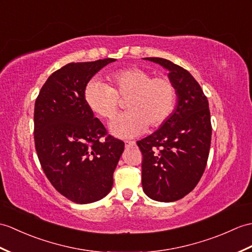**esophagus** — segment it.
I'll return each mask as SVG.
<instances>
[{"label": "esophagus", "mask_w": 252, "mask_h": 252, "mask_svg": "<svg viewBox=\"0 0 252 252\" xmlns=\"http://www.w3.org/2000/svg\"><path fill=\"white\" fill-rule=\"evenodd\" d=\"M135 145H136L135 142H126V143H125L126 148H132V147H134V146H135Z\"/></svg>", "instance_id": "34e87169"}]
</instances>
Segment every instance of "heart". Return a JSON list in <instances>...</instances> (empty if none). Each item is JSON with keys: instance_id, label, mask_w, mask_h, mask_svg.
<instances>
[{"instance_id": "b5f03b06", "label": "heart", "mask_w": 252, "mask_h": 252, "mask_svg": "<svg viewBox=\"0 0 252 252\" xmlns=\"http://www.w3.org/2000/svg\"><path fill=\"white\" fill-rule=\"evenodd\" d=\"M110 86L92 79L84 90V99L99 118L110 119L119 108V97L127 98L126 113L110 122L115 136L132 138L143 134L148 126H161L173 113L176 90L166 77H154L139 67L119 69L108 76Z\"/></svg>"}]
</instances>
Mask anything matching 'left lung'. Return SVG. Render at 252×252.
<instances>
[{
	"label": "left lung",
	"instance_id": "8db88e82",
	"mask_svg": "<svg viewBox=\"0 0 252 252\" xmlns=\"http://www.w3.org/2000/svg\"><path fill=\"white\" fill-rule=\"evenodd\" d=\"M168 71L177 102L159 130L140 139L142 185L158 202L180 200L195 188L205 171L212 140L207 97L194 77L162 58H145Z\"/></svg>",
	"mask_w": 252,
	"mask_h": 252
}]
</instances>
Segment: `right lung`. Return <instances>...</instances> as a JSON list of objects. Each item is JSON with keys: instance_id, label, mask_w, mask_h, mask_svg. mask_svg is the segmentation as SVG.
Here are the masks:
<instances>
[{"instance_id": "obj_1", "label": "right lung", "mask_w": 252, "mask_h": 252, "mask_svg": "<svg viewBox=\"0 0 252 252\" xmlns=\"http://www.w3.org/2000/svg\"><path fill=\"white\" fill-rule=\"evenodd\" d=\"M115 61L68 63L49 76L35 101L34 142L40 165L55 189L78 204L108 194L125 150V143L107 135L84 99L90 79Z\"/></svg>"}]
</instances>
